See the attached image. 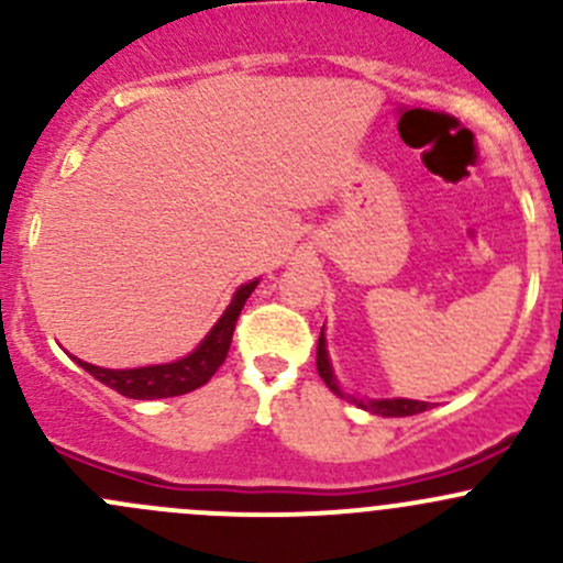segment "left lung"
Here are the masks:
<instances>
[{"mask_svg": "<svg viewBox=\"0 0 563 563\" xmlns=\"http://www.w3.org/2000/svg\"><path fill=\"white\" fill-rule=\"evenodd\" d=\"M316 367H318V376L323 378V384H327L334 395L345 397L332 376V365H329V356H327V340H323V329H321V338H318ZM351 402H356V406L367 408V411H373V413H382V417H411V413H422L424 408H428V402L406 400V397H395V400H367V402L351 397Z\"/></svg>", "mask_w": 563, "mask_h": 563, "instance_id": "left-lung-1", "label": "left lung"}]
</instances>
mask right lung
I'll return each instance as SVG.
<instances>
[{
  "label": "right lung",
  "instance_id": "add662e5",
  "mask_svg": "<svg viewBox=\"0 0 563 563\" xmlns=\"http://www.w3.org/2000/svg\"><path fill=\"white\" fill-rule=\"evenodd\" d=\"M255 286H258V280L245 283V286L234 294V299H231V305L225 308V313L220 316V321L214 323L212 332H209L207 338L201 340V345H198L192 354H187L185 360L172 362V365L135 367V371H106V367H95L81 360H78V365H81L89 376L98 378L100 384L117 389L119 395L130 397V400H157V397L187 395V391L203 387V384L218 373V367L225 362L231 349V338H234L236 318H240L242 308H245L247 297L253 294ZM73 360H76V356H73Z\"/></svg>",
  "mask_w": 563,
  "mask_h": 563
}]
</instances>
